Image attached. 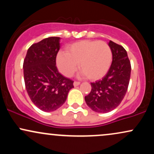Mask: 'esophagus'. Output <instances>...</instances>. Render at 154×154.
Masks as SVG:
<instances>
[{"instance_id": "1", "label": "esophagus", "mask_w": 154, "mask_h": 154, "mask_svg": "<svg viewBox=\"0 0 154 154\" xmlns=\"http://www.w3.org/2000/svg\"><path fill=\"white\" fill-rule=\"evenodd\" d=\"M79 84H80V82H77V81H75V82H74V86H75V87H77V86H78Z\"/></svg>"}]
</instances>
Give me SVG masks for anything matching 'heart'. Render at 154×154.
I'll return each instance as SVG.
<instances>
[{
    "instance_id": "obj_1",
    "label": "heart",
    "mask_w": 154,
    "mask_h": 154,
    "mask_svg": "<svg viewBox=\"0 0 154 154\" xmlns=\"http://www.w3.org/2000/svg\"><path fill=\"white\" fill-rule=\"evenodd\" d=\"M112 61V52L106 43L98 40H82L67 47L66 54L59 53L56 63L60 72L72 77L77 66L82 75L90 79H98L109 71Z\"/></svg>"
}]
</instances>
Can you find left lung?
<instances>
[{
    "label": "left lung",
    "mask_w": 154,
    "mask_h": 154,
    "mask_svg": "<svg viewBox=\"0 0 154 154\" xmlns=\"http://www.w3.org/2000/svg\"><path fill=\"white\" fill-rule=\"evenodd\" d=\"M109 45L112 52L110 69L103 79L91 83V93L85 97L88 106L98 113L109 112L121 103L130 79L131 64L126 50L111 40Z\"/></svg>",
    "instance_id": "8db88e82"
}]
</instances>
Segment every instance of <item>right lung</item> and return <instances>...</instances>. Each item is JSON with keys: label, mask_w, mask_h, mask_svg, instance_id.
Here are the masks:
<instances>
[{"label": "right lung", "mask_w": 154, "mask_h": 154, "mask_svg": "<svg viewBox=\"0 0 154 154\" xmlns=\"http://www.w3.org/2000/svg\"><path fill=\"white\" fill-rule=\"evenodd\" d=\"M59 48V37L45 38L29 48L23 63L28 95L37 107L46 112L61 107L74 88V81L63 77L56 66Z\"/></svg>", "instance_id": "right-lung-1"}]
</instances>
